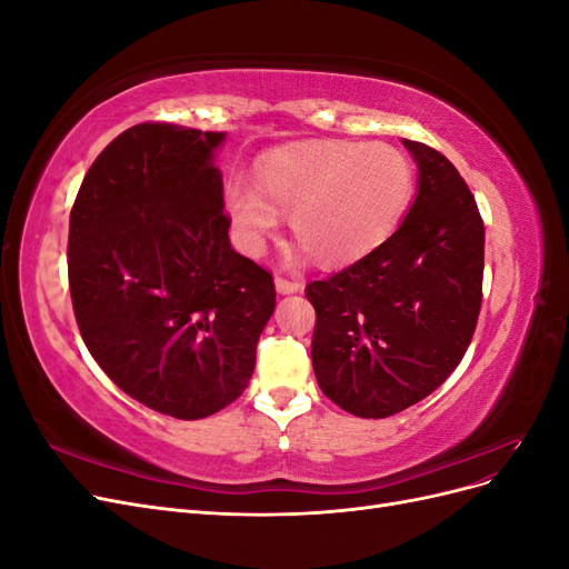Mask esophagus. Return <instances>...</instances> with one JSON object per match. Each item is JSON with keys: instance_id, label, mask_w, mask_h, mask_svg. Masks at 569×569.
Listing matches in <instances>:
<instances>
[{"instance_id": "obj_1", "label": "esophagus", "mask_w": 569, "mask_h": 569, "mask_svg": "<svg viewBox=\"0 0 569 569\" xmlns=\"http://www.w3.org/2000/svg\"><path fill=\"white\" fill-rule=\"evenodd\" d=\"M274 287H278L280 295H295V291L301 289V282L289 280L284 274H274Z\"/></svg>"}]
</instances>
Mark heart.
<instances>
[{
	"label": "heart",
	"instance_id": "obj_1",
	"mask_svg": "<svg viewBox=\"0 0 569 569\" xmlns=\"http://www.w3.org/2000/svg\"><path fill=\"white\" fill-rule=\"evenodd\" d=\"M412 166L385 142L318 140L274 149L258 166L253 187L228 194L239 244L261 253L278 232V213L318 266L358 261L382 244L412 194Z\"/></svg>",
	"mask_w": 569,
	"mask_h": 569
}]
</instances>
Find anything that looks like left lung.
<instances>
[{"mask_svg": "<svg viewBox=\"0 0 569 569\" xmlns=\"http://www.w3.org/2000/svg\"><path fill=\"white\" fill-rule=\"evenodd\" d=\"M420 192L387 242L316 280L313 370L327 399L389 418L443 385L468 351L485 278V220L441 151L403 140Z\"/></svg>", "mask_w": 569, "mask_h": 569, "instance_id": "8db88e82", "label": "left lung"}]
</instances>
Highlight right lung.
Masks as SVG:
<instances>
[{
	"instance_id": "obj_1",
	"label": "right lung",
	"mask_w": 569,
	"mask_h": 569,
	"mask_svg": "<svg viewBox=\"0 0 569 569\" xmlns=\"http://www.w3.org/2000/svg\"><path fill=\"white\" fill-rule=\"evenodd\" d=\"M222 132L137 123L99 153L68 226L84 347L134 401L199 420L237 401L274 308L272 274L230 247Z\"/></svg>"
}]
</instances>
